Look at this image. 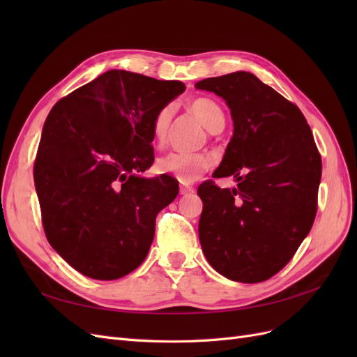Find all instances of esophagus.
<instances>
[{"label": "esophagus", "instance_id": "34e87169", "mask_svg": "<svg viewBox=\"0 0 357 357\" xmlns=\"http://www.w3.org/2000/svg\"><path fill=\"white\" fill-rule=\"evenodd\" d=\"M193 192V188L190 186H180V195H189Z\"/></svg>", "mask_w": 357, "mask_h": 357}]
</instances>
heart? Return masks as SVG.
I'll list each match as a JSON object with an SVG mask.
<instances>
[{"label": "heart", "instance_id": "heart-1", "mask_svg": "<svg viewBox=\"0 0 357 357\" xmlns=\"http://www.w3.org/2000/svg\"><path fill=\"white\" fill-rule=\"evenodd\" d=\"M189 109L195 114L201 123L210 132L222 131L225 126V113L222 107L210 98H197L189 104ZM172 119V107L165 105L160 109L152 121V135L158 144H162L167 139L168 129ZM211 167V158L204 153H183L172 152L162 156L156 162V169L160 174H168L177 178L181 183L197 181L205 171Z\"/></svg>", "mask_w": 357, "mask_h": 357}]
</instances>
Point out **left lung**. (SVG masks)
<instances>
[{"label":"left lung","mask_w":357,"mask_h":357,"mask_svg":"<svg viewBox=\"0 0 357 357\" xmlns=\"http://www.w3.org/2000/svg\"><path fill=\"white\" fill-rule=\"evenodd\" d=\"M229 107L234 135L213 177L234 176L220 189L202 183L199 243L223 277L259 283L277 274L308 235L317 211L321 159L304 114L255 74L204 79Z\"/></svg>","instance_id":"left-lung-1"}]
</instances>
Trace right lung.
<instances>
[{
	"label": "right lung",
	"instance_id": "right-lung-1",
	"mask_svg": "<svg viewBox=\"0 0 357 357\" xmlns=\"http://www.w3.org/2000/svg\"><path fill=\"white\" fill-rule=\"evenodd\" d=\"M177 80L110 70L50 110L34 165L50 245L95 280L121 278L142 265L158 213L178 183L152 167L153 116L185 92Z\"/></svg>",
	"mask_w": 357,
	"mask_h": 357
}]
</instances>
